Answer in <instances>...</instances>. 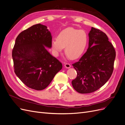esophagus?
<instances>
[{"label": "esophagus", "instance_id": "34e87169", "mask_svg": "<svg viewBox=\"0 0 125 125\" xmlns=\"http://www.w3.org/2000/svg\"><path fill=\"white\" fill-rule=\"evenodd\" d=\"M65 67L66 68H69L71 67V65L69 63H66L65 64Z\"/></svg>", "mask_w": 125, "mask_h": 125}]
</instances>
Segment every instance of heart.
<instances>
[{
	"mask_svg": "<svg viewBox=\"0 0 125 125\" xmlns=\"http://www.w3.org/2000/svg\"><path fill=\"white\" fill-rule=\"evenodd\" d=\"M88 37L85 31L67 28L60 32L57 39H52V50L57 54L65 47L66 55L71 59L79 58L87 46Z\"/></svg>",
	"mask_w": 125,
	"mask_h": 125,
	"instance_id": "1",
	"label": "heart"
}]
</instances>
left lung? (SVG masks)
Wrapping results in <instances>:
<instances>
[{
  "instance_id": "1",
  "label": "left lung",
  "mask_w": 125,
  "mask_h": 125,
  "mask_svg": "<svg viewBox=\"0 0 125 125\" xmlns=\"http://www.w3.org/2000/svg\"><path fill=\"white\" fill-rule=\"evenodd\" d=\"M89 37L86 52L73 64L77 76L72 85L82 94L95 91L106 83L114 70L116 57L115 49L105 33L92 27Z\"/></svg>"
}]
</instances>
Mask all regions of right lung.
<instances>
[{"label": "right lung", "mask_w": 125, "mask_h": 125, "mask_svg": "<svg viewBox=\"0 0 125 125\" xmlns=\"http://www.w3.org/2000/svg\"><path fill=\"white\" fill-rule=\"evenodd\" d=\"M52 37L46 26L34 25L17 36L12 52L14 73L29 88L42 90L50 84L62 63L51 55Z\"/></svg>", "instance_id": "add662e5"}]
</instances>
